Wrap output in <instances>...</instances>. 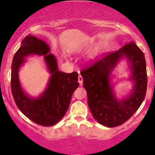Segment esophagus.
Listing matches in <instances>:
<instances>
[{
	"mask_svg": "<svg viewBox=\"0 0 155 155\" xmlns=\"http://www.w3.org/2000/svg\"><path fill=\"white\" fill-rule=\"evenodd\" d=\"M78 82L80 85H82V84H83V78H82L81 75H79L78 76Z\"/></svg>",
	"mask_w": 155,
	"mask_h": 155,
	"instance_id": "obj_1",
	"label": "esophagus"
}]
</instances>
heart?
Here are the masks:
<instances>
[{
  "mask_svg": "<svg viewBox=\"0 0 155 155\" xmlns=\"http://www.w3.org/2000/svg\"><path fill=\"white\" fill-rule=\"evenodd\" d=\"M99 49H100L99 45H97V46H95V47L94 48V50H93L92 52H91V55H90L89 60H92V59L94 58V56L96 55V53H98V50H99Z\"/></svg>",
  "mask_w": 155,
  "mask_h": 155,
  "instance_id": "obj_1",
  "label": "heart"
}]
</instances>
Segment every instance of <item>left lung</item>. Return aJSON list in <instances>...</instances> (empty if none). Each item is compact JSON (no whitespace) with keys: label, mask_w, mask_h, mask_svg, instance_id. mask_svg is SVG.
<instances>
[{"label":"left lung","mask_w":155,"mask_h":155,"mask_svg":"<svg viewBox=\"0 0 155 155\" xmlns=\"http://www.w3.org/2000/svg\"><path fill=\"white\" fill-rule=\"evenodd\" d=\"M124 57L130 63L131 80L134 82V86L129 97L118 100L110 85V74ZM81 74L93 117L105 127H116L124 124L144 100L147 85L146 61L143 53L134 42L95 60L82 69Z\"/></svg>","instance_id":"1"}]
</instances>
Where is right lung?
Here are the masks:
<instances>
[{
    "instance_id": "obj_1",
    "label": "right lung",
    "mask_w": 155,
    "mask_h": 155,
    "mask_svg": "<svg viewBox=\"0 0 155 155\" xmlns=\"http://www.w3.org/2000/svg\"><path fill=\"white\" fill-rule=\"evenodd\" d=\"M42 39L27 35L13 57L11 87L14 100L21 113L32 122L43 127L57 124L69 107L71 96L78 87V74H67L58 70L54 55ZM45 56L51 76L46 90L38 98H31L24 92L18 79V70L28 55Z\"/></svg>"
}]
</instances>
